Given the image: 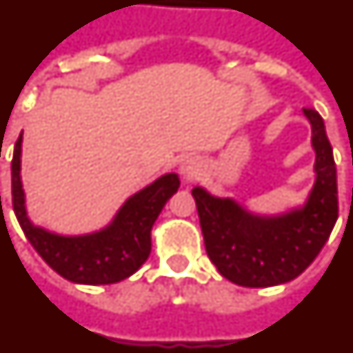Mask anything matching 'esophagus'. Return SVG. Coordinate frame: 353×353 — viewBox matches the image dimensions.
<instances>
[{"mask_svg":"<svg viewBox=\"0 0 353 353\" xmlns=\"http://www.w3.org/2000/svg\"><path fill=\"white\" fill-rule=\"evenodd\" d=\"M197 172H199V167L195 165V161L183 163L181 174H183V176H185V179H194V177L197 176Z\"/></svg>","mask_w":353,"mask_h":353,"instance_id":"obj_1","label":"esophagus"}]
</instances>
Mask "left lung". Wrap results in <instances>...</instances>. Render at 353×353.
<instances>
[{
    "label": "left lung",
    "mask_w": 353,
    "mask_h": 353,
    "mask_svg": "<svg viewBox=\"0 0 353 353\" xmlns=\"http://www.w3.org/2000/svg\"><path fill=\"white\" fill-rule=\"evenodd\" d=\"M312 125L318 179L303 210L274 219L254 217L230 199L203 188L192 195L199 213L204 248L217 271L242 287H271L300 276L323 250L339 215L332 147L319 112L303 109Z\"/></svg>",
    "instance_id": "obj_1"
}]
</instances>
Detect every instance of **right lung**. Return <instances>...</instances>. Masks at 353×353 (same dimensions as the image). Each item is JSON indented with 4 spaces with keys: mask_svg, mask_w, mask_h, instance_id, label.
I'll list each match as a JSON object with an SVG mask.
<instances>
[{
    "mask_svg": "<svg viewBox=\"0 0 353 353\" xmlns=\"http://www.w3.org/2000/svg\"><path fill=\"white\" fill-rule=\"evenodd\" d=\"M23 132L12 156V206L19 226L41 259L70 282L108 285L125 280L141 268L150 254V230L172 195L179 188V177L167 174L132 195L108 230L85 236H59L32 226L25 212L19 163Z\"/></svg>",
    "mask_w": 353,
    "mask_h": 353,
    "instance_id": "add662e5",
    "label": "right lung"
}]
</instances>
